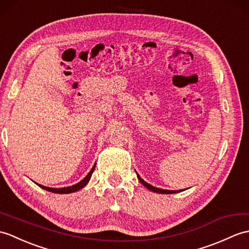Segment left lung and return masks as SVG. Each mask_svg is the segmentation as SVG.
Here are the masks:
<instances>
[{
  "instance_id": "8db88e82",
  "label": "left lung",
  "mask_w": 249,
  "mask_h": 249,
  "mask_svg": "<svg viewBox=\"0 0 249 249\" xmlns=\"http://www.w3.org/2000/svg\"><path fill=\"white\" fill-rule=\"evenodd\" d=\"M137 173V172H136ZM137 177H138V179H139V181H140L144 187L145 188H147L148 190H151V191H153V192H156V193H159V194H174V193H179V192H181V191H183V190H176V191H173V190H163V189H159V188H156V187H154V186H152V184H149V183H147L146 181H144L143 179L139 176L138 174H137Z\"/></svg>"
}]
</instances>
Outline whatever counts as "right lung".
<instances>
[{"instance_id": "add662e5", "label": "right lung", "mask_w": 249, "mask_h": 249, "mask_svg": "<svg viewBox=\"0 0 249 249\" xmlns=\"http://www.w3.org/2000/svg\"><path fill=\"white\" fill-rule=\"evenodd\" d=\"M96 164V163H95ZM95 164L92 166L91 171L88 173V175H87L83 180H80L78 183L76 184H73V186H70V187H66V188H50V187H44L42 186V184H39L37 183V186H39L40 188H42L46 191H50V192L52 193H58V194H69V193H73V192H76V191H79L80 189H83L84 187H86V184L89 182L90 178H91V175L92 173L94 172L95 170Z\"/></svg>"}]
</instances>
